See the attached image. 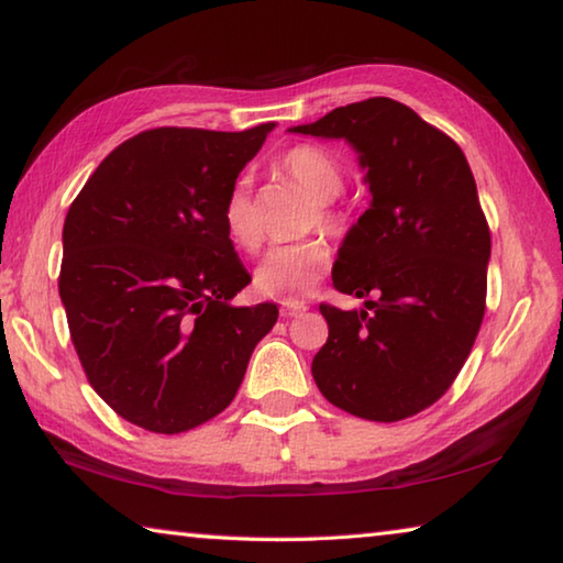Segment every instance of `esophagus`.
Listing matches in <instances>:
<instances>
[{"label": "esophagus", "instance_id": "1", "mask_svg": "<svg viewBox=\"0 0 563 563\" xmlns=\"http://www.w3.org/2000/svg\"><path fill=\"white\" fill-rule=\"evenodd\" d=\"M305 310H308V302H302V300H283L280 302L283 318H298Z\"/></svg>", "mask_w": 563, "mask_h": 563}]
</instances>
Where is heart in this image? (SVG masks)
<instances>
[{
  "mask_svg": "<svg viewBox=\"0 0 563 563\" xmlns=\"http://www.w3.org/2000/svg\"><path fill=\"white\" fill-rule=\"evenodd\" d=\"M278 166L295 186L302 188L318 203V216H312V223L318 221L328 231H338L342 225V216L330 203L332 198L340 196L342 184H345L338 161L328 151L302 144L283 154ZM223 225L228 238L238 247H243L247 253L258 251L261 225L253 211L251 194L243 184H238L225 198ZM328 268L330 247L320 238H310V241L273 247L255 268L253 285L255 290L268 295V298L298 300L316 288Z\"/></svg>",
  "mask_w": 563,
  "mask_h": 563,
  "instance_id": "obj_1",
  "label": "heart"
}]
</instances>
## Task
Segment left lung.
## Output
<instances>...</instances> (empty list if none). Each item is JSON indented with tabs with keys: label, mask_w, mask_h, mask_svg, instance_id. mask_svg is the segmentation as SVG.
<instances>
[{
	"label": "left lung",
	"mask_w": 563,
	"mask_h": 563,
	"mask_svg": "<svg viewBox=\"0 0 563 563\" xmlns=\"http://www.w3.org/2000/svg\"><path fill=\"white\" fill-rule=\"evenodd\" d=\"M290 131L345 139L373 194L332 268L335 290L373 300L320 305L330 332L312 377L345 412L399 422L452 387L482 328L492 235L472 168L446 133L387 97Z\"/></svg>",
	"instance_id": "1"
}]
</instances>
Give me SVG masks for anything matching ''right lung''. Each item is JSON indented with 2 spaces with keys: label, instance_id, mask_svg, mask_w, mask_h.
I'll use <instances>...</instances> for the list:
<instances>
[{
  "label": "right lung",
  "instance_id": "right-lung-1",
  "mask_svg": "<svg viewBox=\"0 0 563 563\" xmlns=\"http://www.w3.org/2000/svg\"><path fill=\"white\" fill-rule=\"evenodd\" d=\"M275 123L151 129L93 170L64 221L59 295L91 387L141 430L178 434L233 402L278 308L231 300L251 275L225 198Z\"/></svg>",
  "mask_w": 563,
  "mask_h": 563
}]
</instances>
